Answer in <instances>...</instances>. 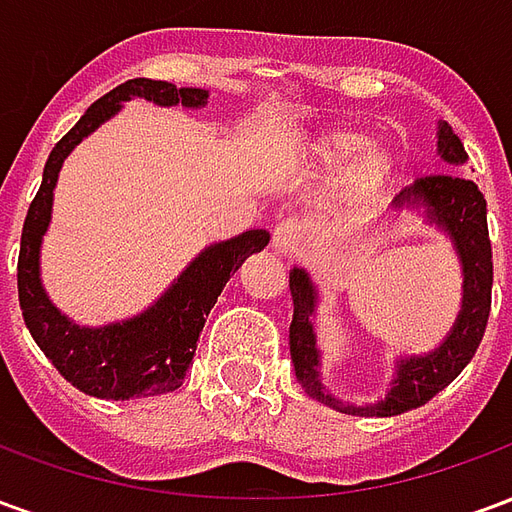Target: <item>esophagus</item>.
<instances>
[{
    "label": "esophagus",
    "instance_id": "1",
    "mask_svg": "<svg viewBox=\"0 0 512 512\" xmlns=\"http://www.w3.org/2000/svg\"><path fill=\"white\" fill-rule=\"evenodd\" d=\"M274 252L282 257H293L301 246V224L299 219H282L274 227V238H271Z\"/></svg>",
    "mask_w": 512,
    "mask_h": 512
}]
</instances>
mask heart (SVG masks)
Wrapping results in <instances>:
<instances>
[{
	"label": "heart",
	"mask_w": 512,
	"mask_h": 512,
	"mask_svg": "<svg viewBox=\"0 0 512 512\" xmlns=\"http://www.w3.org/2000/svg\"><path fill=\"white\" fill-rule=\"evenodd\" d=\"M310 153L318 164L337 167L355 158L343 178V197L351 205H362L376 197L395 175V153L370 139V131L359 126H332L315 134Z\"/></svg>",
	"instance_id": "heart-1"
}]
</instances>
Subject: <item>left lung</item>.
<instances>
[{
  "mask_svg": "<svg viewBox=\"0 0 512 512\" xmlns=\"http://www.w3.org/2000/svg\"><path fill=\"white\" fill-rule=\"evenodd\" d=\"M439 156L447 164H463L466 150L458 134L447 123H439ZM392 208H422L425 219L450 235L455 255L463 271L461 312L452 323L450 334L439 348L425 356H406L397 362V376L384 400L373 406H343L321 381V351L315 343V304L318 293L304 268L290 271V296H293V321H290V359L296 367L301 389L323 406L354 414V417H397L403 411L419 408L430 397L450 386L461 370L472 362L477 345L483 340L491 312V285H494V260L488 241L483 191L474 180L461 175H425L414 180L395 197Z\"/></svg>",
  "mask_w": 512,
  "mask_h": 512,
  "instance_id": "obj_1",
  "label": "left lung"
}]
</instances>
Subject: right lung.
Instances as JSON below:
<instances>
[{
  "label": "right lung",
  "mask_w": 512,
  "mask_h": 512,
  "mask_svg": "<svg viewBox=\"0 0 512 512\" xmlns=\"http://www.w3.org/2000/svg\"><path fill=\"white\" fill-rule=\"evenodd\" d=\"M131 98H145L158 106L180 104L186 109H200L208 104V90L175 87L153 79H128L112 93L98 98L51 150L43 169V183L24 219L18 252V301L29 334L65 381L82 389L84 395L104 400L164 395L178 389L194 359L205 318L230 274H235L246 257L260 252L271 238L266 230H246L230 241L205 246L153 307L128 321L90 329L62 315L40 282V244L51 222L57 175L73 147L109 117H115L120 104Z\"/></svg>",
  "instance_id": "right-lung-1"
}]
</instances>
